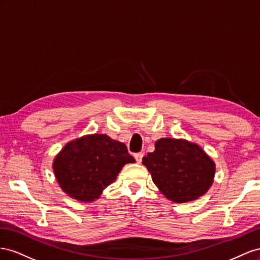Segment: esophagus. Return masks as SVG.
<instances>
[{
  "label": "esophagus",
  "instance_id": "34e87169",
  "mask_svg": "<svg viewBox=\"0 0 260 260\" xmlns=\"http://www.w3.org/2000/svg\"><path fill=\"white\" fill-rule=\"evenodd\" d=\"M143 157H144V154H143L142 152H138V153H135V154H134V158H135V160L137 161V163H142Z\"/></svg>",
  "mask_w": 260,
  "mask_h": 260
}]
</instances>
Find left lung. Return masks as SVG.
I'll list each match as a JSON object with an SVG mask.
<instances>
[{
  "instance_id": "8db88e82",
  "label": "left lung",
  "mask_w": 260,
  "mask_h": 260,
  "mask_svg": "<svg viewBox=\"0 0 260 260\" xmlns=\"http://www.w3.org/2000/svg\"><path fill=\"white\" fill-rule=\"evenodd\" d=\"M152 181L169 200L184 204L206 194L214 180L216 163L202 147L186 139L160 138L143 158Z\"/></svg>"
}]
</instances>
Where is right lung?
Returning a JSON list of instances; mask_svg holds the SVG:
<instances>
[{
	"label": "right lung",
	"mask_w": 260,
	"mask_h": 260,
	"mask_svg": "<svg viewBox=\"0 0 260 260\" xmlns=\"http://www.w3.org/2000/svg\"><path fill=\"white\" fill-rule=\"evenodd\" d=\"M135 159L106 134L85 135L66 144L52 163L62 190L81 203L97 200L122 168Z\"/></svg>",
	"instance_id": "add662e5"
}]
</instances>
